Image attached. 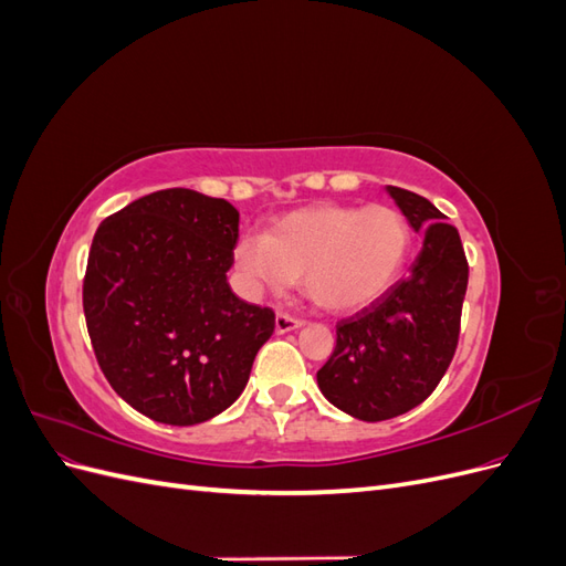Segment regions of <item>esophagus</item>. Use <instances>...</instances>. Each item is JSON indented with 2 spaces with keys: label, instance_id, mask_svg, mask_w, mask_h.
I'll return each mask as SVG.
<instances>
[{
  "label": "esophagus",
  "instance_id": "obj_1",
  "mask_svg": "<svg viewBox=\"0 0 566 566\" xmlns=\"http://www.w3.org/2000/svg\"><path fill=\"white\" fill-rule=\"evenodd\" d=\"M300 325H302V321L295 318V316H290V314H285V312H279V314H276V333H279V335L295 331V328H300Z\"/></svg>",
  "mask_w": 566,
  "mask_h": 566
}]
</instances>
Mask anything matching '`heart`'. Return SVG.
Instances as JSON below:
<instances>
[{
	"instance_id": "1",
	"label": "heart",
	"mask_w": 566,
	"mask_h": 566,
	"mask_svg": "<svg viewBox=\"0 0 566 566\" xmlns=\"http://www.w3.org/2000/svg\"><path fill=\"white\" fill-rule=\"evenodd\" d=\"M413 250L410 219L391 205L318 202L243 233L233 262L250 293H281L300 279L328 312H358L399 281Z\"/></svg>"
}]
</instances>
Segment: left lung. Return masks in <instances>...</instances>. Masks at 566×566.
I'll return each instance as SVG.
<instances>
[{
    "label": "left lung",
    "instance_id": "obj_1",
    "mask_svg": "<svg viewBox=\"0 0 566 566\" xmlns=\"http://www.w3.org/2000/svg\"><path fill=\"white\" fill-rule=\"evenodd\" d=\"M387 193L424 233L408 276L358 314L337 323V342L316 373L323 397L345 413L380 422L408 413L437 389L458 347L468 260L458 229L406 188Z\"/></svg>",
    "mask_w": 566,
    "mask_h": 566
}]
</instances>
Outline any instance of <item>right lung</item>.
Instances as JSON below:
<instances>
[{
    "instance_id": "right-lung-1",
    "label": "right lung",
    "mask_w": 566,
    "mask_h": 566,
    "mask_svg": "<svg viewBox=\"0 0 566 566\" xmlns=\"http://www.w3.org/2000/svg\"><path fill=\"white\" fill-rule=\"evenodd\" d=\"M235 241L233 205L191 188L134 200L94 233L82 285L92 347L111 387L150 420L219 416L273 333L269 306L227 283Z\"/></svg>"
}]
</instances>
